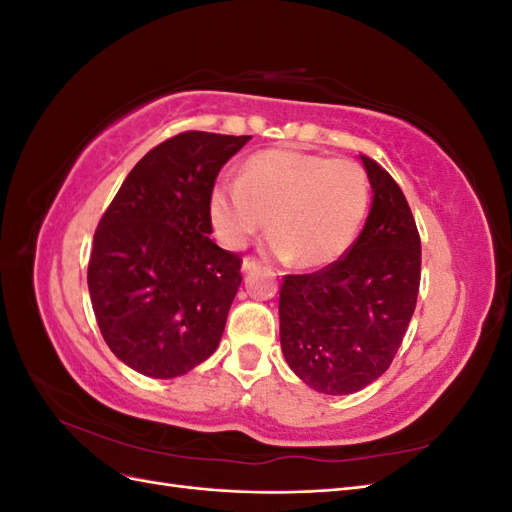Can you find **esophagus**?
I'll return each mask as SVG.
<instances>
[{"label": "esophagus", "instance_id": "34e87169", "mask_svg": "<svg viewBox=\"0 0 512 512\" xmlns=\"http://www.w3.org/2000/svg\"><path fill=\"white\" fill-rule=\"evenodd\" d=\"M258 269V260L256 258H243V265H241V271L243 273H252V271H256Z\"/></svg>", "mask_w": 512, "mask_h": 512}]
</instances>
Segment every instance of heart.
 <instances>
[{"label": "heart", "instance_id": "obj_1", "mask_svg": "<svg viewBox=\"0 0 512 512\" xmlns=\"http://www.w3.org/2000/svg\"><path fill=\"white\" fill-rule=\"evenodd\" d=\"M369 188L359 164L271 149L247 160L237 181L213 188L209 213L220 241L241 250L267 226L265 252L303 269L329 267L359 235Z\"/></svg>", "mask_w": 512, "mask_h": 512}]
</instances>
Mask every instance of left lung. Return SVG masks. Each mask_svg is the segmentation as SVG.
<instances>
[{
    "label": "left lung",
    "mask_w": 512,
    "mask_h": 512,
    "mask_svg": "<svg viewBox=\"0 0 512 512\" xmlns=\"http://www.w3.org/2000/svg\"><path fill=\"white\" fill-rule=\"evenodd\" d=\"M371 207L348 254L309 275H286L280 342L288 367L324 395L365 389L389 369L421 284V237L395 179L361 156Z\"/></svg>",
    "instance_id": "left-lung-1"
}]
</instances>
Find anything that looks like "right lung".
Wrapping results in <instances>:
<instances>
[{"mask_svg": "<svg viewBox=\"0 0 512 512\" xmlns=\"http://www.w3.org/2000/svg\"><path fill=\"white\" fill-rule=\"evenodd\" d=\"M252 136L183 132L121 183L94 235L87 286L106 346L149 378H177L220 346L241 258L215 245L209 200Z\"/></svg>", "mask_w": 512, "mask_h": 512, "instance_id": "1", "label": "right lung"}]
</instances>
